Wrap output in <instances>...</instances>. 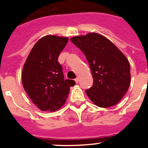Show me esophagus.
<instances>
[{
	"label": "esophagus",
	"mask_w": 148,
	"mask_h": 148,
	"mask_svg": "<svg viewBox=\"0 0 148 148\" xmlns=\"http://www.w3.org/2000/svg\"><path fill=\"white\" fill-rule=\"evenodd\" d=\"M75 83L78 84V82H79V78H75Z\"/></svg>",
	"instance_id": "1"
}]
</instances>
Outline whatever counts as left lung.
I'll use <instances>...</instances> for the list:
<instances>
[{
    "label": "left lung",
    "instance_id": "obj_1",
    "mask_svg": "<svg viewBox=\"0 0 148 148\" xmlns=\"http://www.w3.org/2000/svg\"><path fill=\"white\" fill-rule=\"evenodd\" d=\"M83 52L92 72L93 84L86 90L98 107L108 108L118 104L130 84V66L126 56L103 35L90 32L70 38Z\"/></svg>",
    "mask_w": 148,
    "mask_h": 148
}]
</instances>
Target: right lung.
<instances>
[{
  "label": "right lung",
  "mask_w": 148,
  "mask_h": 148,
  "mask_svg": "<svg viewBox=\"0 0 148 148\" xmlns=\"http://www.w3.org/2000/svg\"><path fill=\"white\" fill-rule=\"evenodd\" d=\"M68 38L46 35L34 45L23 65V87L34 104L42 111L54 112L66 102L75 82L64 79L58 56Z\"/></svg>",
  "instance_id": "obj_1"
}]
</instances>
